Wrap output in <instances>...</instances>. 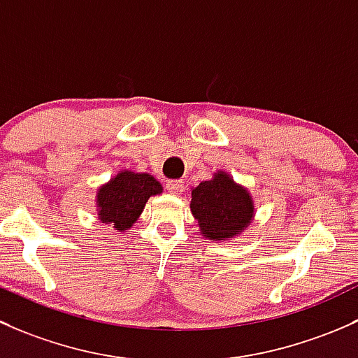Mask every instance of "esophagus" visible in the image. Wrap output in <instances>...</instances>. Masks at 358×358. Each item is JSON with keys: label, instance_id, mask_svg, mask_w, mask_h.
Instances as JSON below:
<instances>
[{"label": "esophagus", "instance_id": "1", "mask_svg": "<svg viewBox=\"0 0 358 358\" xmlns=\"http://www.w3.org/2000/svg\"><path fill=\"white\" fill-rule=\"evenodd\" d=\"M165 187H167V191L171 194H180V193H182V189H184V180H180V179L167 180Z\"/></svg>", "mask_w": 358, "mask_h": 358}]
</instances>
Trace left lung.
Returning a JSON list of instances; mask_svg holds the SVG:
<instances>
[{
  "label": "left lung",
  "instance_id": "obj_1",
  "mask_svg": "<svg viewBox=\"0 0 358 358\" xmlns=\"http://www.w3.org/2000/svg\"><path fill=\"white\" fill-rule=\"evenodd\" d=\"M189 208L198 220L201 236L210 241L236 238L245 233L255 217L250 191L224 171L215 172L212 179L191 189Z\"/></svg>",
  "mask_w": 358,
  "mask_h": 358
}]
</instances>
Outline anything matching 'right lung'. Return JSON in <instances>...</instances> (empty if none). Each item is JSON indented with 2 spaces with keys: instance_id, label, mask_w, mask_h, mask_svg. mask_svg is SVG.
<instances>
[{
  "instance_id": "obj_1",
  "label": "right lung",
  "mask_w": 358,
  "mask_h": 358,
  "mask_svg": "<svg viewBox=\"0 0 358 358\" xmlns=\"http://www.w3.org/2000/svg\"><path fill=\"white\" fill-rule=\"evenodd\" d=\"M162 189V184L146 172L120 171L96 191L98 220L125 233L139 219L148 198Z\"/></svg>"
}]
</instances>
